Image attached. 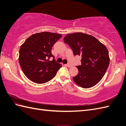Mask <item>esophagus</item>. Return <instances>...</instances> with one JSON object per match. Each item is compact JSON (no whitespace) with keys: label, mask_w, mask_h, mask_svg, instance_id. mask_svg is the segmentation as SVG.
Masks as SVG:
<instances>
[{"label":"esophagus","mask_w":126,"mask_h":126,"mask_svg":"<svg viewBox=\"0 0 126 126\" xmlns=\"http://www.w3.org/2000/svg\"><path fill=\"white\" fill-rule=\"evenodd\" d=\"M65 65V66H66V67H72V65H70V64H66V65Z\"/></svg>","instance_id":"obj_1"}]
</instances>
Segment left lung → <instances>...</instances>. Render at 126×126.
Masks as SVG:
<instances>
[{
  "label": "left lung",
  "instance_id": "left-lung-1",
  "mask_svg": "<svg viewBox=\"0 0 126 126\" xmlns=\"http://www.w3.org/2000/svg\"><path fill=\"white\" fill-rule=\"evenodd\" d=\"M74 56H81V65L76 66L79 73L73 80L79 86L89 88L96 85L108 68L110 63L106 47L94 37L82 32L67 35L63 38Z\"/></svg>",
  "mask_w": 126,
  "mask_h": 126
}]
</instances>
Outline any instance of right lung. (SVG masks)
Returning <instances> with one entry per match:
<instances>
[{
  "instance_id": "right-lung-1",
  "label": "right lung",
  "mask_w": 126,
  "mask_h": 126,
  "mask_svg": "<svg viewBox=\"0 0 126 126\" xmlns=\"http://www.w3.org/2000/svg\"><path fill=\"white\" fill-rule=\"evenodd\" d=\"M62 35L50 32L36 33L21 46L19 61L23 73L30 80L42 84L52 79L62 66L56 63L51 50ZM51 57L54 59L49 60Z\"/></svg>"
}]
</instances>
